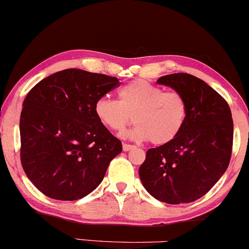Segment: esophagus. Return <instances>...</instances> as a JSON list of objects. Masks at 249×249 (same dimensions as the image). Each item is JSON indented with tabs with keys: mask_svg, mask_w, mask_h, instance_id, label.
<instances>
[{
	"mask_svg": "<svg viewBox=\"0 0 249 249\" xmlns=\"http://www.w3.org/2000/svg\"><path fill=\"white\" fill-rule=\"evenodd\" d=\"M133 148H136L134 145H130V144H123V151H125V152H127V151H131L133 150Z\"/></svg>",
	"mask_w": 249,
	"mask_h": 249,
	"instance_id": "34e87169",
	"label": "esophagus"
}]
</instances>
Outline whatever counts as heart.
<instances>
[{
  "label": "heart",
  "instance_id": "1",
  "mask_svg": "<svg viewBox=\"0 0 249 249\" xmlns=\"http://www.w3.org/2000/svg\"><path fill=\"white\" fill-rule=\"evenodd\" d=\"M93 111L99 123L112 132H123L133 121L136 125L126 134L128 138L164 145L181 132L187 103L178 91H164L144 79H136L119 89L118 101L107 97L97 99Z\"/></svg>",
  "mask_w": 249,
  "mask_h": 249
}]
</instances>
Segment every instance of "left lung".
I'll return each instance as SVG.
<instances>
[{"mask_svg": "<svg viewBox=\"0 0 249 249\" xmlns=\"http://www.w3.org/2000/svg\"><path fill=\"white\" fill-rule=\"evenodd\" d=\"M157 83L185 97L187 118L176 139L147 150L139 177L156 199L187 204L205 196L227 170L233 146L232 112L214 89L190 73L162 76Z\"/></svg>", "mask_w": 249, "mask_h": 249, "instance_id": "1", "label": "left lung"}]
</instances>
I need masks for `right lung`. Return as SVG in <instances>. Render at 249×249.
Segmentation results:
<instances>
[{
    "label": "right lung",
    "mask_w": 249,
    "mask_h": 249,
    "mask_svg": "<svg viewBox=\"0 0 249 249\" xmlns=\"http://www.w3.org/2000/svg\"><path fill=\"white\" fill-rule=\"evenodd\" d=\"M118 85L116 77L65 69L29 91L19 119L21 162L43 194L72 201L101 184L123 146L99 123L93 107Z\"/></svg>",
    "instance_id": "right-lung-1"
}]
</instances>
